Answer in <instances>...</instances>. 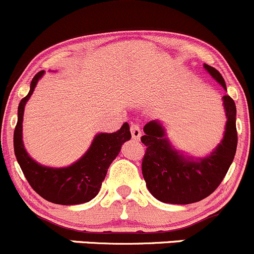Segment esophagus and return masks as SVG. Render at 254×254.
Returning <instances> with one entry per match:
<instances>
[{
    "instance_id": "34e87169",
    "label": "esophagus",
    "mask_w": 254,
    "mask_h": 254,
    "mask_svg": "<svg viewBox=\"0 0 254 254\" xmlns=\"http://www.w3.org/2000/svg\"><path fill=\"white\" fill-rule=\"evenodd\" d=\"M130 133H132V138L134 140H139L142 137V130L138 127V125H130Z\"/></svg>"
}]
</instances>
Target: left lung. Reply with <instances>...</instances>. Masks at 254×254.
<instances>
[{"instance_id":"8db88e82","label":"left lung","mask_w":254,"mask_h":254,"mask_svg":"<svg viewBox=\"0 0 254 254\" xmlns=\"http://www.w3.org/2000/svg\"><path fill=\"white\" fill-rule=\"evenodd\" d=\"M204 68L226 89L223 75L214 67ZM226 115L221 142L204 156L186 154L172 145L166 128L159 120L148 122L140 138L146 146L142 163L143 177L149 192L158 200L170 204H190L204 199L221 184L232 164L237 148L236 105L229 95L223 96Z\"/></svg>"}]
</instances>
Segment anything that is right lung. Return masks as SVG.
Segmentation results:
<instances>
[{"label":"right lung","mask_w":254,"mask_h":254,"mask_svg":"<svg viewBox=\"0 0 254 254\" xmlns=\"http://www.w3.org/2000/svg\"><path fill=\"white\" fill-rule=\"evenodd\" d=\"M45 70L39 72L30 83V90L18 106V121L13 135L14 154L25 179L39 195L55 204L73 205L87 203L96 197L105 180L109 166L130 139L129 125L114 133H98L90 146L77 161L64 167H51L36 163L23 143V115L27 101Z\"/></svg>","instance_id":"1"}]
</instances>
